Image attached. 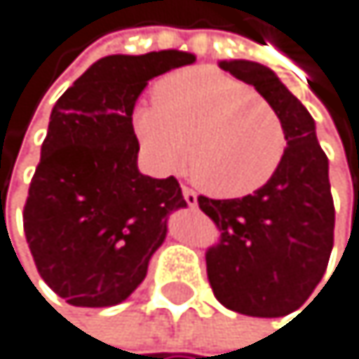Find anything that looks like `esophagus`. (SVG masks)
<instances>
[{
  "label": "esophagus",
  "instance_id": "esophagus-1",
  "mask_svg": "<svg viewBox=\"0 0 359 359\" xmlns=\"http://www.w3.org/2000/svg\"><path fill=\"white\" fill-rule=\"evenodd\" d=\"M183 198H185V202L191 206V209H194V206H198V194H196L194 189H189V187H183Z\"/></svg>",
  "mask_w": 359,
  "mask_h": 359
}]
</instances>
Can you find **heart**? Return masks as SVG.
I'll return each instance as SVG.
<instances>
[{"label": "heart", "mask_w": 359, "mask_h": 359, "mask_svg": "<svg viewBox=\"0 0 359 359\" xmlns=\"http://www.w3.org/2000/svg\"><path fill=\"white\" fill-rule=\"evenodd\" d=\"M131 127L144 159L157 172L181 168L217 198L263 187L284 159L286 133L276 109L243 81L194 66L168 75L153 103H140Z\"/></svg>", "instance_id": "heart-1"}]
</instances>
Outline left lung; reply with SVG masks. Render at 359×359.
<instances>
[{
  "instance_id": "8db88e82",
  "label": "left lung",
  "mask_w": 359,
  "mask_h": 359,
  "mask_svg": "<svg viewBox=\"0 0 359 359\" xmlns=\"http://www.w3.org/2000/svg\"><path fill=\"white\" fill-rule=\"evenodd\" d=\"M222 71L256 88L280 116L286 150L269 181L232 200L198 198L222 230L206 252V273L217 302L248 316H286L321 282L334 245L330 163L310 111L271 68L250 60H222Z\"/></svg>"
}]
</instances>
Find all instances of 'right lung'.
I'll return each instance as SVG.
<instances>
[{"instance_id":"add662e5","label":"right lung","mask_w":359,"mask_h":359,"mask_svg":"<svg viewBox=\"0 0 359 359\" xmlns=\"http://www.w3.org/2000/svg\"><path fill=\"white\" fill-rule=\"evenodd\" d=\"M194 62L178 49L107 55L53 105L23 228L40 278L71 306L125 302L165 241L168 215L187 206L174 176L137 170L131 114L150 79Z\"/></svg>"}]
</instances>
